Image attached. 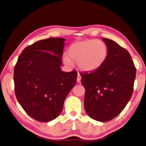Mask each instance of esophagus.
I'll list each match as a JSON object with an SVG mask.
<instances>
[{
	"instance_id": "obj_1",
	"label": "esophagus",
	"mask_w": 146,
	"mask_h": 146,
	"mask_svg": "<svg viewBox=\"0 0 146 146\" xmlns=\"http://www.w3.org/2000/svg\"><path fill=\"white\" fill-rule=\"evenodd\" d=\"M81 78H82V77H81V76L80 75V74H78V76H77V82H80V80H81Z\"/></svg>"
}]
</instances>
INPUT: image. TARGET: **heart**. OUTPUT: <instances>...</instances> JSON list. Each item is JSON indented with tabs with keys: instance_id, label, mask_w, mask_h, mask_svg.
Wrapping results in <instances>:
<instances>
[{
	"instance_id": "obj_1",
	"label": "heart",
	"mask_w": 146,
	"mask_h": 146,
	"mask_svg": "<svg viewBox=\"0 0 146 146\" xmlns=\"http://www.w3.org/2000/svg\"><path fill=\"white\" fill-rule=\"evenodd\" d=\"M108 48L102 40L91 39L76 42L70 47L68 55L64 54L66 64L71 66L76 62L78 69L86 73L94 72L101 68L106 61Z\"/></svg>"
}]
</instances>
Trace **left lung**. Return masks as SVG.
<instances>
[{"label":"left lung","mask_w":146,"mask_h":146,"mask_svg":"<svg viewBox=\"0 0 146 146\" xmlns=\"http://www.w3.org/2000/svg\"><path fill=\"white\" fill-rule=\"evenodd\" d=\"M102 40L108 48L106 61L98 70L80 75L85 111L91 118L106 122L118 116L130 99L136 68L125 48L110 39Z\"/></svg>","instance_id":"left-lung-1"}]
</instances>
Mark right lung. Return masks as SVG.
Segmentation results:
<instances>
[{"mask_svg":"<svg viewBox=\"0 0 146 146\" xmlns=\"http://www.w3.org/2000/svg\"><path fill=\"white\" fill-rule=\"evenodd\" d=\"M66 39L50 38L26 47L14 69L16 97L28 115L48 122L61 113L64 100L76 82L77 72L62 71Z\"/></svg>","mask_w":146,"mask_h":146,"instance_id":"add662e5","label":"right lung"}]
</instances>
